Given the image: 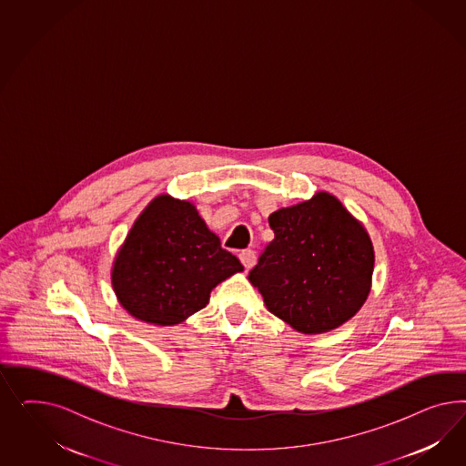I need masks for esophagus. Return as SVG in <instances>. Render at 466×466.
<instances>
[{
    "mask_svg": "<svg viewBox=\"0 0 466 466\" xmlns=\"http://www.w3.org/2000/svg\"><path fill=\"white\" fill-rule=\"evenodd\" d=\"M239 258L242 265H244V268H253L254 263H256V253H254L253 249H244L239 254Z\"/></svg>",
    "mask_w": 466,
    "mask_h": 466,
    "instance_id": "34e87169",
    "label": "esophagus"
}]
</instances>
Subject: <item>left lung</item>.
<instances>
[{
    "instance_id": "obj_1",
    "label": "left lung",
    "mask_w": 466,
    "mask_h": 466,
    "mask_svg": "<svg viewBox=\"0 0 466 466\" xmlns=\"http://www.w3.org/2000/svg\"><path fill=\"white\" fill-rule=\"evenodd\" d=\"M268 222L275 239L249 282L269 312L306 335L349 321L370 290L374 249L366 228L328 193L271 213Z\"/></svg>"
}]
</instances>
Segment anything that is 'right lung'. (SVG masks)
I'll list each match as a JSON object with an SVG mask.
<instances>
[{
    "mask_svg": "<svg viewBox=\"0 0 466 466\" xmlns=\"http://www.w3.org/2000/svg\"><path fill=\"white\" fill-rule=\"evenodd\" d=\"M242 271L189 201L158 197L145 208L116 258L113 287L137 319L177 325L208 304L217 283Z\"/></svg>",
    "mask_w": 466,
    "mask_h": 466,
    "instance_id": "add662e5",
    "label": "right lung"
}]
</instances>
